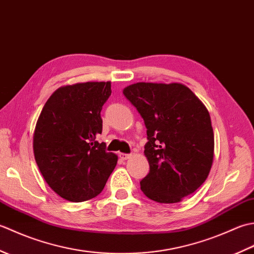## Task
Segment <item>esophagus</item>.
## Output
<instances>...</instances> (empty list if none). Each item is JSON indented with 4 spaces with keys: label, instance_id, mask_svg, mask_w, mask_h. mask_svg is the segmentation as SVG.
<instances>
[{
    "label": "esophagus",
    "instance_id": "1",
    "mask_svg": "<svg viewBox=\"0 0 254 254\" xmlns=\"http://www.w3.org/2000/svg\"><path fill=\"white\" fill-rule=\"evenodd\" d=\"M119 157H120L122 160H127L131 157L130 154H124V153H120L119 154Z\"/></svg>",
    "mask_w": 254,
    "mask_h": 254
}]
</instances>
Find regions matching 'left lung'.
I'll return each instance as SVG.
<instances>
[{
  "label": "left lung",
  "instance_id": "8db88e82",
  "mask_svg": "<svg viewBox=\"0 0 254 254\" xmlns=\"http://www.w3.org/2000/svg\"><path fill=\"white\" fill-rule=\"evenodd\" d=\"M142 116L148 142L144 155L149 174L141 190L158 203H178L206 180L214 160L209 112L180 83H136L123 89Z\"/></svg>",
  "mask_w": 254,
  "mask_h": 254
}]
</instances>
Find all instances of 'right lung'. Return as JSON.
Instances as JSON below:
<instances>
[{"instance_id": "1", "label": "right lung", "mask_w": 254, "mask_h": 254, "mask_svg": "<svg viewBox=\"0 0 254 254\" xmlns=\"http://www.w3.org/2000/svg\"><path fill=\"white\" fill-rule=\"evenodd\" d=\"M110 95L111 82L62 86L38 118L32 138L36 163L48 186L67 201L96 197L116 168L118 156L96 141L102 130L100 111Z\"/></svg>"}]
</instances>
